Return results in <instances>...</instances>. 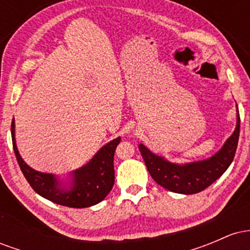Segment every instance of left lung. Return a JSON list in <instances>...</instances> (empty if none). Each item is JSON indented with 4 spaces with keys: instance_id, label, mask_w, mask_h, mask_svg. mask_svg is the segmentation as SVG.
<instances>
[{
    "instance_id": "obj_1",
    "label": "left lung",
    "mask_w": 250,
    "mask_h": 250,
    "mask_svg": "<svg viewBox=\"0 0 250 250\" xmlns=\"http://www.w3.org/2000/svg\"><path fill=\"white\" fill-rule=\"evenodd\" d=\"M236 127L217 153L208 159L187 163H174L151 153L143 143L139 149L149 174L161 187L177 194H196L205 190L228 169L233 162L240 135V114L236 105Z\"/></svg>"
}]
</instances>
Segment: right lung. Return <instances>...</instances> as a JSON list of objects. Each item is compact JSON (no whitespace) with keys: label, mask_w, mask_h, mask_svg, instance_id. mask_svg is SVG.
Returning <instances> with one entry per match:
<instances>
[{"label":"right lung","mask_w":250,"mask_h":250,"mask_svg":"<svg viewBox=\"0 0 250 250\" xmlns=\"http://www.w3.org/2000/svg\"><path fill=\"white\" fill-rule=\"evenodd\" d=\"M11 139L14 153L24 177L31 188L44 199L70 208H87L104 200L114 186V154L121 137L111 140L82 167L68 174V180H61L55 174L42 173L33 169L20 155L15 139V120L11 122Z\"/></svg>","instance_id":"add662e5"}]
</instances>
